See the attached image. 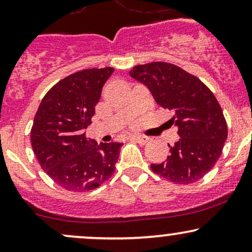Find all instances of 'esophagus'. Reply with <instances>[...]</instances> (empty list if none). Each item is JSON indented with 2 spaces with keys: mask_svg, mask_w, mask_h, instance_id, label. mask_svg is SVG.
Listing matches in <instances>:
<instances>
[{
  "mask_svg": "<svg viewBox=\"0 0 252 252\" xmlns=\"http://www.w3.org/2000/svg\"><path fill=\"white\" fill-rule=\"evenodd\" d=\"M130 138L136 141V142H138L140 144L147 143V142H148V140H149L148 136H146V135H131V136H130Z\"/></svg>",
  "mask_w": 252,
  "mask_h": 252,
  "instance_id": "1",
  "label": "esophagus"
}]
</instances>
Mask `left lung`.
Segmentation results:
<instances>
[{"instance_id": "left-lung-1", "label": "left lung", "mask_w": 252, "mask_h": 252, "mask_svg": "<svg viewBox=\"0 0 252 252\" xmlns=\"http://www.w3.org/2000/svg\"><path fill=\"white\" fill-rule=\"evenodd\" d=\"M129 74L172 112L169 123L180 136L173 146L168 144L167 160L150 168L174 184L198 181L213 168L227 138L226 121L215 94L199 78L173 63L137 65Z\"/></svg>"}]
</instances>
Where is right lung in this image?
Listing matches in <instances>:
<instances>
[{"instance_id": "right-lung-1", "label": "right lung", "mask_w": 252, "mask_h": 252, "mask_svg": "<svg viewBox=\"0 0 252 252\" xmlns=\"http://www.w3.org/2000/svg\"><path fill=\"white\" fill-rule=\"evenodd\" d=\"M112 72V67L76 72L58 82L40 103L32 147L41 168L63 189L86 192L114 174L123 143H97L85 134Z\"/></svg>"}]
</instances>
